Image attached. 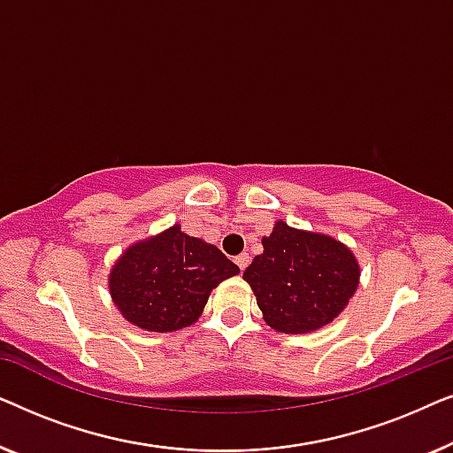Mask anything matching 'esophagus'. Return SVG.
<instances>
[{"instance_id":"obj_1","label":"esophagus","mask_w":453,"mask_h":453,"mask_svg":"<svg viewBox=\"0 0 453 453\" xmlns=\"http://www.w3.org/2000/svg\"><path fill=\"white\" fill-rule=\"evenodd\" d=\"M234 264H237L241 270H245L247 265H250V253H241V256L234 257Z\"/></svg>"}]
</instances>
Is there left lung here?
I'll use <instances>...</instances> for the list:
<instances>
[{
    "label": "left lung",
    "mask_w": 453,
    "mask_h": 453,
    "mask_svg": "<svg viewBox=\"0 0 453 453\" xmlns=\"http://www.w3.org/2000/svg\"><path fill=\"white\" fill-rule=\"evenodd\" d=\"M264 253L243 272L264 321L282 334H309L332 324L361 278L355 253L324 233L276 220Z\"/></svg>",
    "instance_id": "1"
}]
</instances>
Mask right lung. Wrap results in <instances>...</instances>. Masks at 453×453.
Instances as JSON below:
<instances>
[{"mask_svg": "<svg viewBox=\"0 0 453 453\" xmlns=\"http://www.w3.org/2000/svg\"><path fill=\"white\" fill-rule=\"evenodd\" d=\"M239 268L219 247L173 225L129 245L113 264L109 293L123 319L146 332L196 324L208 296Z\"/></svg>", "mask_w": 453, "mask_h": 453, "instance_id": "obj_1", "label": "right lung"}]
</instances>
